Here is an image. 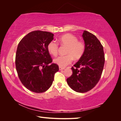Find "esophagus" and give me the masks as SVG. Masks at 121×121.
Listing matches in <instances>:
<instances>
[{
    "label": "esophagus",
    "instance_id": "obj_1",
    "mask_svg": "<svg viewBox=\"0 0 121 121\" xmlns=\"http://www.w3.org/2000/svg\"><path fill=\"white\" fill-rule=\"evenodd\" d=\"M64 69H65V68H63V67H59V70H63Z\"/></svg>",
    "mask_w": 121,
    "mask_h": 121
}]
</instances>
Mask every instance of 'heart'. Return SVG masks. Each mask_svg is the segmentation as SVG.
<instances>
[{"label":"heart","instance_id":"1","mask_svg":"<svg viewBox=\"0 0 121 121\" xmlns=\"http://www.w3.org/2000/svg\"><path fill=\"white\" fill-rule=\"evenodd\" d=\"M59 42L62 45L67 46L65 56H59L54 59V62L60 67H65L76 60L80 59L85 51V44L83 41L78 40L77 37L70 34L63 35L59 38ZM59 44L56 41L52 40L48 45L49 53L52 56L58 54Z\"/></svg>","mask_w":121,"mask_h":121}]
</instances>
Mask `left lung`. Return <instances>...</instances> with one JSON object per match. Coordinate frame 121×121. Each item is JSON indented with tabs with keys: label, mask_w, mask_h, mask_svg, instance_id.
I'll return each instance as SVG.
<instances>
[{
	"label": "left lung",
	"mask_w": 121,
	"mask_h": 121,
	"mask_svg": "<svg viewBox=\"0 0 121 121\" xmlns=\"http://www.w3.org/2000/svg\"><path fill=\"white\" fill-rule=\"evenodd\" d=\"M85 51L79 61L71 67L73 73L67 79L71 89L79 93L89 91L101 78L105 64L104 48L95 35L84 31Z\"/></svg>",
	"instance_id": "obj_1"
}]
</instances>
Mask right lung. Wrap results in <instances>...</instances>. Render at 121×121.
Segmentation results:
<instances>
[{"label":"right lung","mask_w":121,"mask_h":121,"mask_svg":"<svg viewBox=\"0 0 121 121\" xmlns=\"http://www.w3.org/2000/svg\"><path fill=\"white\" fill-rule=\"evenodd\" d=\"M52 33L36 30L29 32L18 44L15 66L18 76L24 86L35 93H43L52 85L55 73L59 71L56 63L49 65L52 58L48 50L53 39Z\"/></svg>","instance_id":"add662e5"}]
</instances>
